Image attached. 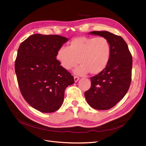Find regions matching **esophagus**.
Instances as JSON below:
<instances>
[{
  "label": "esophagus",
  "instance_id": "obj_1",
  "mask_svg": "<svg viewBox=\"0 0 146 146\" xmlns=\"http://www.w3.org/2000/svg\"><path fill=\"white\" fill-rule=\"evenodd\" d=\"M74 82H78V80H79V78L78 76H74Z\"/></svg>",
  "mask_w": 146,
  "mask_h": 146
}]
</instances>
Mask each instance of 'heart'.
<instances>
[{
  "label": "heart",
  "instance_id": "heart-1",
  "mask_svg": "<svg viewBox=\"0 0 146 146\" xmlns=\"http://www.w3.org/2000/svg\"><path fill=\"white\" fill-rule=\"evenodd\" d=\"M111 47L108 40L104 36L78 37L67 47L61 46L56 53V59L64 69L69 70L80 63L74 73L85 75L101 73L110 60Z\"/></svg>",
  "mask_w": 146,
  "mask_h": 146
}]
</instances>
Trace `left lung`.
<instances>
[{
	"instance_id": "obj_1",
	"label": "left lung",
	"mask_w": 146,
	"mask_h": 146,
	"mask_svg": "<svg viewBox=\"0 0 146 146\" xmlns=\"http://www.w3.org/2000/svg\"><path fill=\"white\" fill-rule=\"evenodd\" d=\"M89 34L106 38L111 47L108 64L101 73L90 78L91 88L85 92V99L91 107L107 110L123 98L130 87L132 55L126 42L120 36L108 31H93Z\"/></svg>"
}]
</instances>
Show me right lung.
I'll list each match as a JSON object with an SVG mask.
<instances>
[{"label":"right lung","instance_id":"right-lung-1","mask_svg":"<svg viewBox=\"0 0 146 146\" xmlns=\"http://www.w3.org/2000/svg\"><path fill=\"white\" fill-rule=\"evenodd\" d=\"M67 41L60 35L35 34L19 47L15 72L20 92L32 107L40 112L59 110L65 90L74 82L71 73L55 58L58 48Z\"/></svg>","mask_w":146,"mask_h":146}]
</instances>
